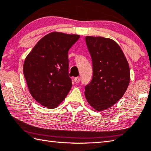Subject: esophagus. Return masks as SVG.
Masks as SVG:
<instances>
[{"mask_svg": "<svg viewBox=\"0 0 151 151\" xmlns=\"http://www.w3.org/2000/svg\"><path fill=\"white\" fill-rule=\"evenodd\" d=\"M74 81L75 82H76V83H79V82L80 81V78H79V77H76V78H75L74 79Z\"/></svg>", "mask_w": 151, "mask_h": 151, "instance_id": "1", "label": "esophagus"}]
</instances>
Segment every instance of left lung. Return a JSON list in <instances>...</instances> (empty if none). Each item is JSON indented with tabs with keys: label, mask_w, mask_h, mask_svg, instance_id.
Returning <instances> with one entry per match:
<instances>
[{
	"label": "left lung",
	"mask_w": 151,
	"mask_h": 151,
	"mask_svg": "<svg viewBox=\"0 0 151 151\" xmlns=\"http://www.w3.org/2000/svg\"><path fill=\"white\" fill-rule=\"evenodd\" d=\"M85 41L93 73L91 81L85 87V95L91 106L102 111L124 95L130 80L129 64L121 48L112 39L87 36Z\"/></svg>",
	"instance_id": "left-lung-1"
}]
</instances>
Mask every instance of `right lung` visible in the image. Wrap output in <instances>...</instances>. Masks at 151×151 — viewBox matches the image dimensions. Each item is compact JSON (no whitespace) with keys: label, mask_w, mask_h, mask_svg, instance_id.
Returning <instances> with one entry per match:
<instances>
[{"label":"right lung","mask_w":151,"mask_h":151,"mask_svg":"<svg viewBox=\"0 0 151 151\" xmlns=\"http://www.w3.org/2000/svg\"><path fill=\"white\" fill-rule=\"evenodd\" d=\"M79 35L52 32L35 45L25 60L24 74L35 101L48 109L62 102L72 86L68 50Z\"/></svg>","instance_id":"1"}]
</instances>
